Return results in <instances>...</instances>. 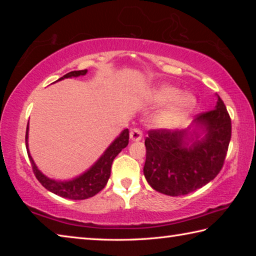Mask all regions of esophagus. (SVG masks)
<instances>
[{
    "instance_id": "esophagus-1",
    "label": "esophagus",
    "mask_w": 256,
    "mask_h": 256,
    "mask_svg": "<svg viewBox=\"0 0 256 256\" xmlns=\"http://www.w3.org/2000/svg\"><path fill=\"white\" fill-rule=\"evenodd\" d=\"M142 131L140 128H133L131 130V132H130V138H131L132 141H140L142 138Z\"/></svg>"
}]
</instances>
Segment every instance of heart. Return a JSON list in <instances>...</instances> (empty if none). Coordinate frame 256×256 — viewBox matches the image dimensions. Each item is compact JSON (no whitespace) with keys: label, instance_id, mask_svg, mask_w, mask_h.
I'll return each instance as SVG.
<instances>
[{"label":"heart","instance_id":"b5f03b06","mask_svg":"<svg viewBox=\"0 0 256 256\" xmlns=\"http://www.w3.org/2000/svg\"><path fill=\"white\" fill-rule=\"evenodd\" d=\"M146 100L152 106H166L154 116V123L160 128H174L184 122L196 107L193 94H184L176 86H158L146 94Z\"/></svg>","mask_w":256,"mask_h":256}]
</instances>
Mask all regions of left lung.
I'll return each mask as SVG.
<instances>
[{
  "label": "left lung",
  "mask_w": 256,
  "mask_h": 256,
  "mask_svg": "<svg viewBox=\"0 0 256 256\" xmlns=\"http://www.w3.org/2000/svg\"><path fill=\"white\" fill-rule=\"evenodd\" d=\"M216 108L198 115L186 130H151L144 174L154 190L180 196L209 183L222 170L232 120L218 94Z\"/></svg>",
  "instance_id": "8db88e82"
}]
</instances>
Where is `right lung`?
Wrapping results in <instances>:
<instances>
[{
	"instance_id": "right-lung-1",
	"label": "right lung",
	"mask_w": 256,
	"mask_h": 256,
	"mask_svg": "<svg viewBox=\"0 0 256 256\" xmlns=\"http://www.w3.org/2000/svg\"><path fill=\"white\" fill-rule=\"evenodd\" d=\"M86 72H88V70L68 72L66 76L60 78L58 81L68 79V78L86 76ZM28 132L29 123L27 125V131H26V148H27L28 157L30 159V162H32V170L34 176H36V178L40 180V183L44 186L46 190H48L50 192L62 198H71V200H84V198H89L96 196L98 192H100V190L105 188L108 178H110V176L112 160H114L116 156L128 144L130 138L128 130H123L120 136L116 138L110 144V146L105 150V152L100 156V158H99L88 170H86L84 174L68 180H55L42 174V172L38 170L36 164H34L28 148Z\"/></svg>"
}]
</instances>
